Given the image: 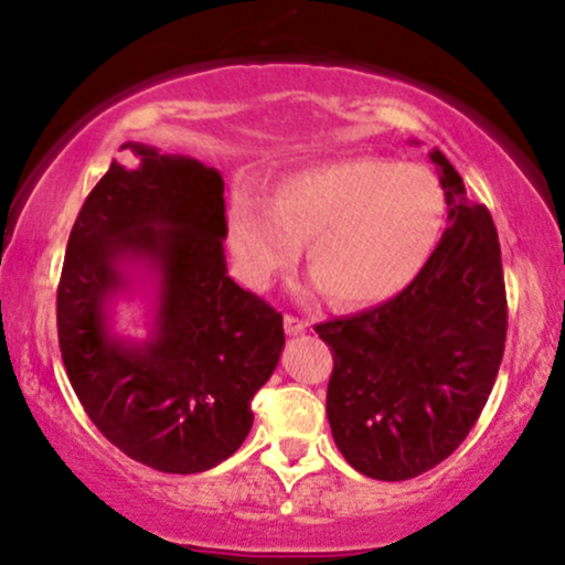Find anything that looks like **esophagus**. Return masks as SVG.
<instances>
[{"label": "esophagus", "mask_w": 565, "mask_h": 565, "mask_svg": "<svg viewBox=\"0 0 565 565\" xmlns=\"http://www.w3.org/2000/svg\"><path fill=\"white\" fill-rule=\"evenodd\" d=\"M284 330H287V335H302V332L308 330V324L302 322V319L292 317V313H287V317H284Z\"/></svg>", "instance_id": "34e87169"}]
</instances>
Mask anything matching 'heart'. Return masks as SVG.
<instances>
[{"label":"heart","mask_w":565,"mask_h":565,"mask_svg":"<svg viewBox=\"0 0 565 565\" xmlns=\"http://www.w3.org/2000/svg\"><path fill=\"white\" fill-rule=\"evenodd\" d=\"M444 218L447 200L430 170L343 157L287 173L270 203L233 194L227 241L252 287L295 265L308 241V270L332 302L376 306L425 270Z\"/></svg>","instance_id":"obj_1"}]
</instances>
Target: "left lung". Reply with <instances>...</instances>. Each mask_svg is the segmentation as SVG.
<instances>
[{"instance_id":"obj_1","label":"left lung","mask_w":565,"mask_h":565,"mask_svg":"<svg viewBox=\"0 0 565 565\" xmlns=\"http://www.w3.org/2000/svg\"><path fill=\"white\" fill-rule=\"evenodd\" d=\"M449 227L412 287L354 317L317 324L332 349L328 419L352 468L403 482L447 460L482 414L507 341L495 224L466 198L438 148Z\"/></svg>"}]
</instances>
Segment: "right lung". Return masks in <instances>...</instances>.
I'll return each instance as SVG.
<instances>
[{
    "label": "right lung",
    "instance_id": "obj_1",
    "mask_svg": "<svg viewBox=\"0 0 565 565\" xmlns=\"http://www.w3.org/2000/svg\"><path fill=\"white\" fill-rule=\"evenodd\" d=\"M83 203L56 292L70 384L113 447L164 473L218 466L252 430L284 319L230 278L218 170L142 142ZM140 266L154 281L152 335L116 337L109 302Z\"/></svg>",
    "mask_w": 565,
    "mask_h": 565
}]
</instances>
